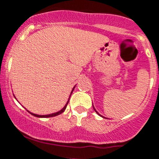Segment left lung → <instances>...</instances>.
Instances as JSON below:
<instances>
[{
  "instance_id": "1",
  "label": "left lung",
  "mask_w": 159,
  "mask_h": 159,
  "mask_svg": "<svg viewBox=\"0 0 159 159\" xmlns=\"http://www.w3.org/2000/svg\"><path fill=\"white\" fill-rule=\"evenodd\" d=\"M93 109H94V107H93ZM94 110H95V111H96V110H95V109H94ZM96 113H97V114H98V115H100V116H102V115H101V114H98V112H97V111H96Z\"/></svg>"
}]
</instances>
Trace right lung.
<instances>
[{"label":"right lung","instance_id":"obj_1","mask_svg":"<svg viewBox=\"0 0 159 159\" xmlns=\"http://www.w3.org/2000/svg\"><path fill=\"white\" fill-rule=\"evenodd\" d=\"M74 88H75V87H74V89H73V90H72L71 93H73V91H74ZM69 100H70V98H69ZM68 103H69V101H68V102H67V103H66V106H65L64 107H63V109H61V110L60 111H58V112L53 113V114H47V115H38V114H33V113H30V111H29V112H30V114H32V115L35 116V117H38V118H50V117H54V116L59 115V114H61V113L64 112L65 110H66V106H67V104H68Z\"/></svg>","mask_w":159,"mask_h":159}]
</instances>
